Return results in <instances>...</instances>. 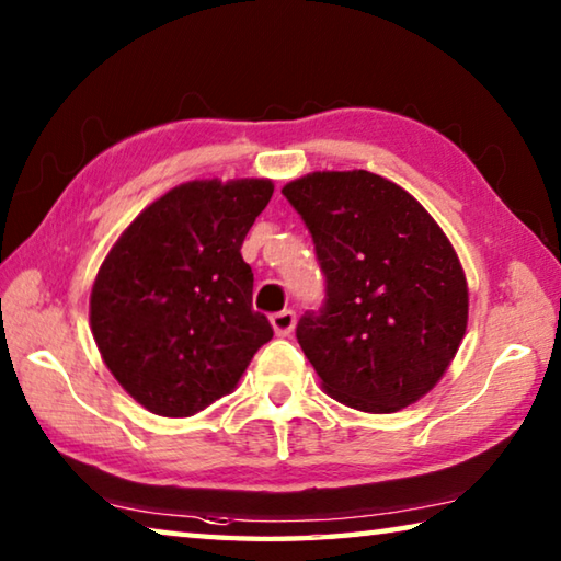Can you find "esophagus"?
Listing matches in <instances>:
<instances>
[{
	"label": "esophagus",
	"instance_id": "esophagus-1",
	"mask_svg": "<svg viewBox=\"0 0 561 561\" xmlns=\"http://www.w3.org/2000/svg\"><path fill=\"white\" fill-rule=\"evenodd\" d=\"M272 327H274V334L277 336H289L294 331V324H297V314H294L291 309H282L277 314H272Z\"/></svg>",
	"mask_w": 561,
	"mask_h": 561
}]
</instances>
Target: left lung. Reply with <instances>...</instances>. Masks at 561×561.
<instances>
[{"instance_id": "obj_1", "label": "left lung", "mask_w": 561, "mask_h": 561, "mask_svg": "<svg viewBox=\"0 0 561 561\" xmlns=\"http://www.w3.org/2000/svg\"><path fill=\"white\" fill-rule=\"evenodd\" d=\"M314 240L324 301L297 341L336 401L393 413L440 381L468 327V284L448 237L391 180L348 170L282 187Z\"/></svg>"}]
</instances>
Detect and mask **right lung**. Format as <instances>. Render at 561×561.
<instances>
[{
  "mask_svg": "<svg viewBox=\"0 0 561 561\" xmlns=\"http://www.w3.org/2000/svg\"><path fill=\"white\" fill-rule=\"evenodd\" d=\"M270 180H195L130 222L99 270L91 331L111 374L148 411L185 417L230 393L274 336L252 309L242 242Z\"/></svg>",
  "mask_w": 561,
  "mask_h": 561,
  "instance_id": "add662e5",
  "label": "right lung"
}]
</instances>
